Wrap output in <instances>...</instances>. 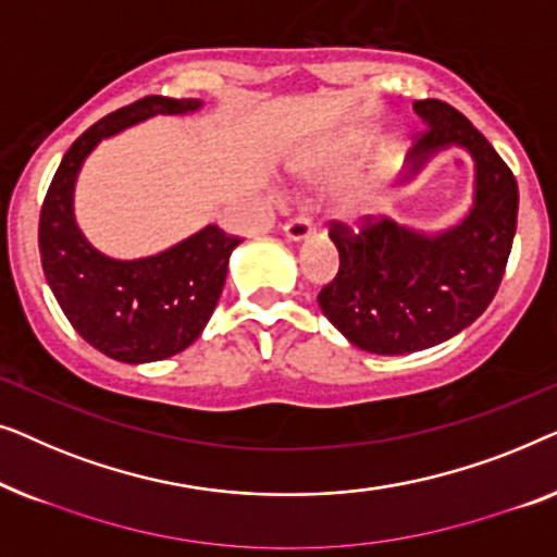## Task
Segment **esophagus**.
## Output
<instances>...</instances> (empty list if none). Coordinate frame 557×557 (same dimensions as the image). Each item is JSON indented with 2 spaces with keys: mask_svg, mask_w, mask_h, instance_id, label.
Returning <instances> with one entry per match:
<instances>
[{
  "mask_svg": "<svg viewBox=\"0 0 557 557\" xmlns=\"http://www.w3.org/2000/svg\"><path fill=\"white\" fill-rule=\"evenodd\" d=\"M282 232H285V237L289 242H302L312 234V222L305 214H297L293 219H287L285 226H282Z\"/></svg>",
  "mask_w": 557,
  "mask_h": 557,
  "instance_id": "esophagus-1",
  "label": "esophagus"
}]
</instances>
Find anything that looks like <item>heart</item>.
Here are the masks:
<instances>
[{
    "mask_svg": "<svg viewBox=\"0 0 557 557\" xmlns=\"http://www.w3.org/2000/svg\"><path fill=\"white\" fill-rule=\"evenodd\" d=\"M354 166H356V156L346 153V156H341V159L327 163L320 174L327 178H341V176H346L348 171H354ZM375 209H379V199H375V194L368 184L354 186V189H350L348 194H343L338 201V216L348 224H363L366 219H371L375 214Z\"/></svg>",
    "mask_w": 557,
    "mask_h": 557,
    "instance_id": "b5f03b06",
    "label": "heart"
}]
</instances>
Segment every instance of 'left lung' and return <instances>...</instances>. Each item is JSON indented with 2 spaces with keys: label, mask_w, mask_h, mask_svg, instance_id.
Masks as SVG:
<instances>
[{
  "label": "left lung",
  "mask_w": 557,
  "mask_h": 557,
  "mask_svg": "<svg viewBox=\"0 0 557 557\" xmlns=\"http://www.w3.org/2000/svg\"><path fill=\"white\" fill-rule=\"evenodd\" d=\"M413 111L424 131L404 182L457 146L474 159V201L459 224L434 234L391 219H366L358 232L331 222L341 268L318 305L356 348L379 356L417 354L472 325L503 282L517 226V182L490 140L442 100H417Z\"/></svg>",
  "instance_id": "obj_1"
}]
</instances>
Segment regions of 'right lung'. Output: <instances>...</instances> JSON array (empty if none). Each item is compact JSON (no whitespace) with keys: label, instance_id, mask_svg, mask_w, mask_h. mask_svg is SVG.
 <instances>
[{"label":"right lung","instance_id":"obj_1","mask_svg":"<svg viewBox=\"0 0 557 557\" xmlns=\"http://www.w3.org/2000/svg\"><path fill=\"white\" fill-rule=\"evenodd\" d=\"M197 98L148 96L90 125L60 161L40 211V257L54 300L83 341L121 363H151L189 348L222 295L239 237L207 224L140 260H115L75 222L73 194L85 159L103 138L153 115L199 111Z\"/></svg>","mask_w":557,"mask_h":557}]
</instances>
